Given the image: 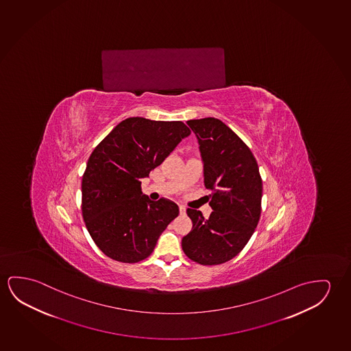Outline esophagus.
Returning <instances> with one entry per match:
<instances>
[{
    "label": "esophagus",
    "instance_id": "34e87169",
    "mask_svg": "<svg viewBox=\"0 0 351 351\" xmlns=\"http://www.w3.org/2000/svg\"><path fill=\"white\" fill-rule=\"evenodd\" d=\"M178 210H180V214H181V215H184V214H186V206H184V205H180V206H178Z\"/></svg>",
    "mask_w": 351,
    "mask_h": 351
}]
</instances>
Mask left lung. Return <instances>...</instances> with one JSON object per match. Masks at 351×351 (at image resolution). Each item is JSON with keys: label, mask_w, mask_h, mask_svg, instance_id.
<instances>
[{"label": "left lung", "mask_w": 351, "mask_h": 351, "mask_svg": "<svg viewBox=\"0 0 351 351\" xmlns=\"http://www.w3.org/2000/svg\"><path fill=\"white\" fill-rule=\"evenodd\" d=\"M199 143L205 187L210 189L209 219L187 209L192 231L182 238L189 259L219 265L232 259L253 236L261 214L263 181L248 146L221 120L187 121Z\"/></svg>", "instance_id": "1"}]
</instances>
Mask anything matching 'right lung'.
Instances as JSON below:
<instances>
[{"instance_id": "add662e5", "label": "right lung", "mask_w": 351, "mask_h": 351, "mask_svg": "<svg viewBox=\"0 0 351 351\" xmlns=\"http://www.w3.org/2000/svg\"><path fill=\"white\" fill-rule=\"evenodd\" d=\"M191 130L182 121L128 118L101 141L81 182L82 217L93 242L110 259H146L178 215L171 200L149 199L141 180L159 167Z\"/></svg>"}]
</instances>
